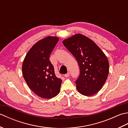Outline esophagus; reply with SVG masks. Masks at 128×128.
Wrapping results in <instances>:
<instances>
[{"mask_svg":"<svg viewBox=\"0 0 128 128\" xmlns=\"http://www.w3.org/2000/svg\"><path fill=\"white\" fill-rule=\"evenodd\" d=\"M70 76V72H68L67 73V74H65L64 75V76L66 77V78H68V77H69Z\"/></svg>","mask_w":128,"mask_h":128,"instance_id":"1","label":"esophagus"}]
</instances>
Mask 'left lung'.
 <instances>
[{"label":"left lung","instance_id":"left-lung-1","mask_svg":"<svg viewBox=\"0 0 128 128\" xmlns=\"http://www.w3.org/2000/svg\"><path fill=\"white\" fill-rule=\"evenodd\" d=\"M62 43L79 66L80 75L75 81L78 91L87 96L97 93L109 73V62L104 53L93 40L81 34H75Z\"/></svg>","mask_w":128,"mask_h":128}]
</instances>
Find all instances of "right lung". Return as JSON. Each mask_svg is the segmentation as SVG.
<instances>
[{"label": "right lung", "instance_id": "obj_1", "mask_svg": "<svg viewBox=\"0 0 128 128\" xmlns=\"http://www.w3.org/2000/svg\"><path fill=\"white\" fill-rule=\"evenodd\" d=\"M59 38L49 36L34 44L27 53L22 64V75L35 94L50 99L59 94L62 79L57 78L50 60V54Z\"/></svg>", "mask_w": 128, "mask_h": 128}]
</instances>
